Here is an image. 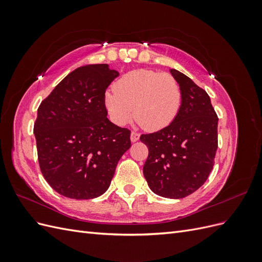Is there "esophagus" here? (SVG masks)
<instances>
[{
	"mask_svg": "<svg viewBox=\"0 0 262 262\" xmlns=\"http://www.w3.org/2000/svg\"><path fill=\"white\" fill-rule=\"evenodd\" d=\"M139 139H140V134L138 132L132 131L131 132V141L132 142H137Z\"/></svg>",
	"mask_w": 262,
	"mask_h": 262,
	"instance_id": "esophagus-1",
	"label": "esophagus"
}]
</instances>
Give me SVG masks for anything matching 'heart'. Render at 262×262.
Wrapping results in <instances>:
<instances>
[{"label": "heart", "instance_id": "obj_1", "mask_svg": "<svg viewBox=\"0 0 262 262\" xmlns=\"http://www.w3.org/2000/svg\"><path fill=\"white\" fill-rule=\"evenodd\" d=\"M105 105L117 124L133 116L142 128L158 131L177 117L181 105L179 83L168 73L153 70H134L115 83V91L105 94Z\"/></svg>", "mask_w": 262, "mask_h": 262}]
</instances>
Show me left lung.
Wrapping results in <instances>:
<instances>
[{"mask_svg": "<svg viewBox=\"0 0 262 262\" xmlns=\"http://www.w3.org/2000/svg\"><path fill=\"white\" fill-rule=\"evenodd\" d=\"M181 90L179 113L169 125L140 140L148 148L143 173L156 194L181 199L208 179L217 149V121L209 95L191 78L170 70Z\"/></svg>", "mask_w": 262, "mask_h": 262, "instance_id": "1", "label": "left lung"}]
</instances>
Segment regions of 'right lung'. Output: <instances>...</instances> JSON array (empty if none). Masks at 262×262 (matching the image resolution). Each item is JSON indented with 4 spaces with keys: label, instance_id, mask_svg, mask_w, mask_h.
Segmentation results:
<instances>
[{
    "label": "right lung",
    "instance_id": "right-lung-1",
    "mask_svg": "<svg viewBox=\"0 0 262 262\" xmlns=\"http://www.w3.org/2000/svg\"><path fill=\"white\" fill-rule=\"evenodd\" d=\"M118 75L107 64L78 68L38 108L34 133L39 167L67 198L87 200L104 193L131 146V131L107 118L105 93Z\"/></svg>",
    "mask_w": 262,
    "mask_h": 262
}]
</instances>
